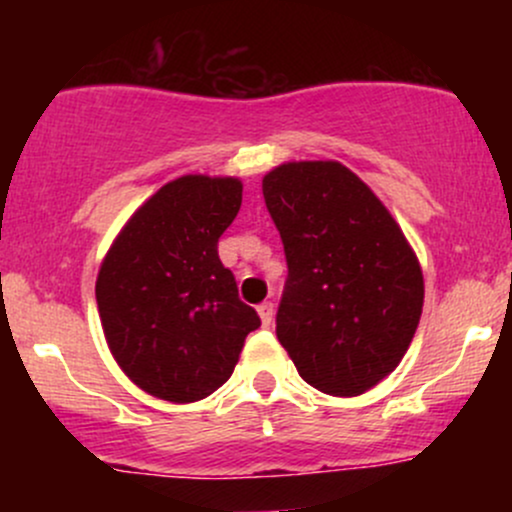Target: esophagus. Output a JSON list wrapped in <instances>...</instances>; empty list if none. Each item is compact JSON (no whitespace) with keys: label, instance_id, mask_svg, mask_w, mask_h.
<instances>
[{"label":"esophagus","instance_id":"esophagus-1","mask_svg":"<svg viewBox=\"0 0 512 512\" xmlns=\"http://www.w3.org/2000/svg\"><path fill=\"white\" fill-rule=\"evenodd\" d=\"M257 313H260L262 325L269 327V325H272V320H274V303H262L260 308H257Z\"/></svg>","mask_w":512,"mask_h":512}]
</instances>
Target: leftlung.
Returning a JSON list of instances; mask_svg holds the SVG:
<instances>
[{
  "label": "left lung",
  "mask_w": 512,
  "mask_h": 512,
  "mask_svg": "<svg viewBox=\"0 0 512 512\" xmlns=\"http://www.w3.org/2000/svg\"><path fill=\"white\" fill-rule=\"evenodd\" d=\"M289 281L276 339L308 385L358 397L407 354L424 274L399 223L339 161H289L262 178Z\"/></svg>",
  "instance_id": "left-lung-1"
}]
</instances>
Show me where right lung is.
<instances>
[{"label": "right lung", "mask_w": 512, "mask_h": 512, "mask_svg": "<svg viewBox=\"0 0 512 512\" xmlns=\"http://www.w3.org/2000/svg\"><path fill=\"white\" fill-rule=\"evenodd\" d=\"M240 202V178L182 175L146 199L105 252L98 315L110 354L139 390L173 404L209 397L260 327L216 250Z\"/></svg>", "instance_id": "obj_1"}]
</instances>
